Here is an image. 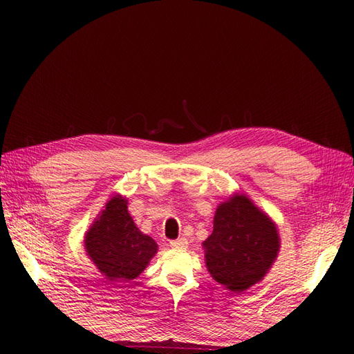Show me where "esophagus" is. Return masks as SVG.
Here are the masks:
<instances>
[{
  "instance_id": "1",
  "label": "esophagus",
  "mask_w": 354,
  "mask_h": 354,
  "mask_svg": "<svg viewBox=\"0 0 354 354\" xmlns=\"http://www.w3.org/2000/svg\"><path fill=\"white\" fill-rule=\"evenodd\" d=\"M187 245H189V242H187V239H184V237L171 240L170 242V246L173 248V250H185Z\"/></svg>"
}]
</instances>
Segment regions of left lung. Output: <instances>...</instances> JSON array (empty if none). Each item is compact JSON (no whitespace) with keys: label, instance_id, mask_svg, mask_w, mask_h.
Wrapping results in <instances>:
<instances>
[{"label":"left lung","instance_id":"8db88e82","mask_svg":"<svg viewBox=\"0 0 354 354\" xmlns=\"http://www.w3.org/2000/svg\"><path fill=\"white\" fill-rule=\"evenodd\" d=\"M280 245L277 223L243 193L217 205L213 232L202 243L209 275L232 293H242L266 277Z\"/></svg>","mask_w":354,"mask_h":354}]
</instances>
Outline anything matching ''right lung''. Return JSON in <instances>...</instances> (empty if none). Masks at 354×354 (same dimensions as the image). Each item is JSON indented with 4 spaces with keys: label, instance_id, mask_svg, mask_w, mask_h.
Segmentation results:
<instances>
[{
    "label": "right lung",
    "instance_id": "add662e5",
    "mask_svg": "<svg viewBox=\"0 0 354 354\" xmlns=\"http://www.w3.org/2000/svg\"><path fill=\"white\" fill-rule=\"evenodd\" d=\"M86 255L111 283L140 277L158 252L155 240L142 234L127 212V198L112 196L85 232Z\"/></svg>",
    "mask_w": 354,
    "mask_h": 354
}]
</instances>
